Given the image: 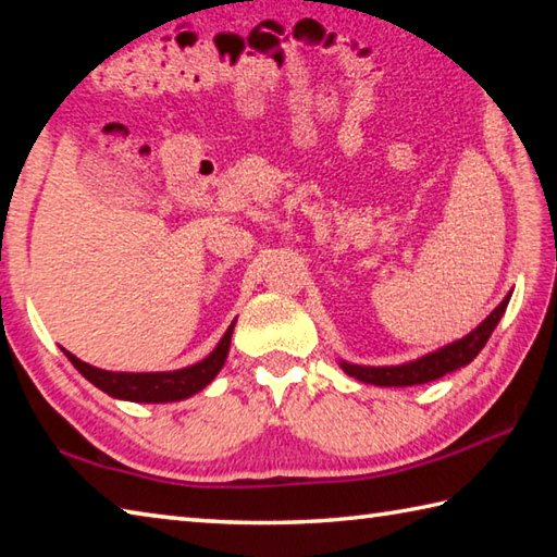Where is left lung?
I'll use <instances>...</instances> for the list:
<instances>
[{
	"label": "left lung",
	"instance_id": "8db88e82",
	"mask_svg": "<svg viewBox=\"0 0 557 557\" xmlns=\"http://www.w3.org/2000/svg\"><path fill=\"white\" fill-rule=\"evenodd\" d=\"M509 297L511 295L504 297L502 305L494 309L478 329L470 331L468 336L450 343V346L441 348L436 352H431V356L407 362V366H392V368H362V366H350V362H341V368L346 370L350 377H356L366 384H377V387H411V384L438 380L478 358V352L484 348V343L490 341L492 331L497 329L502 313L507 311Z\"/></svg>",
	"mask_w": 557,
	"mask_h": 557
}]
</instances>
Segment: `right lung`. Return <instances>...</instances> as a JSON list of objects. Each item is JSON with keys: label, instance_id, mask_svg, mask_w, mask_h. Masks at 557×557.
I'll return each instance as SVG.
<instances>
[{"label": "right lung", "instance_id": "add662e5", "mask_svg": "<svg viewBox=\"0 0 557 557\" xmlns=\"http://www.w3.org/2000/svg\"><path fill=\"white\" fill-rule=\"evenodd\" d=\"M231 333H234V323H231L224 338L219 341V346L211 350L201 362L185 370L175 372H109L87 366V362L77 360L73 352L65 350L67 360L79 370V375L87 377L89 382L107 392L109 397L128 399V401H150V404H163V401H177L191 397L199 389H205L207 384L219 375V370L224 368L228 346H231Z\"/></svg>", "mask_w": 557, "mask_h": 557}]
</instances>
